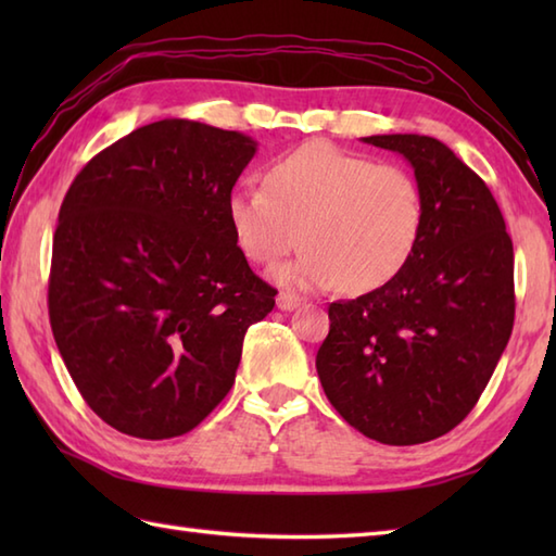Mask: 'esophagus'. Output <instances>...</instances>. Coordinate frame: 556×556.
<instances>
[{"label":"esophagus","mask_w":556,"mask_h":556,"mask_svg":"<svg viewBox=\"0 0 556 556\" xmlns=\"http://www.w3.org/2000/svg\"><path fill=\"white\" fill-rule=\"evenodd\" d=\"M299 305H301V296H296V293L281 291L277 296V308L279 311H293V308H299Z\"/></svg>","instance_id":"34e87169"}]
</instances>
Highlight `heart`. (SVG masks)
<instances>
[{"label": "heart", "instance_id": "b5f03b06", "mask_svg": "<svg viewBox=\"0 0 556 556\" xmlns=\"http://www.w3.org/2000/svg\"><path fill=\"white\" fill-rule=\"evenodd\" d=\"M229 229L241 253L279 267V285L301 291H372L392 281L416 253L425 224L422 186L401 164L341 150L325 140L277 157L265 188L241 184L227 195Z\"/></svg>", "mask_w": 556, "mask_h": 556}]
</instances>
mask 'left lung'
Wrapping results in <instances>:
<instances>
[{
	"label": "left lung",
	"instance_id": "1",
	"mask_svg": "<svg viewBox=\"0 0 556 556\" xmlns=\"http://www.w3.org/2000/svg\"><path fill=\"white\" fill-rule=\"evenodd\" d=\"M363 140L410 162L425 224L392 281L329 305L315 368L349 425L410 446L454 430L485 392L514 329V243L488 184L440 140Z\"/></svg>",
	"mask_w": 556,
	"mask_h": 556
}]
</instances>
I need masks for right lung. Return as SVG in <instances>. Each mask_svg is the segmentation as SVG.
Returning <instances> with one entry per match:
<instances>
[{
	"mask_svg": "<svg viewBox=\"0 0 556 556\" xmlns=\"http://www.w3.org/2000/svg\"><path fill=\"white\" fill-rule=\"evenodd\" d=\"M257 143L162 119L98 152L68 186L47 308L71 380L140 440L191 432L229 394L248 327L277 289L248 265L227 195Z\"/></svg>",
	"mask_w": 556,
	"mask_h": 556,
	"instance_id": "1",
	"label": "right lung"
}]
</instances>
